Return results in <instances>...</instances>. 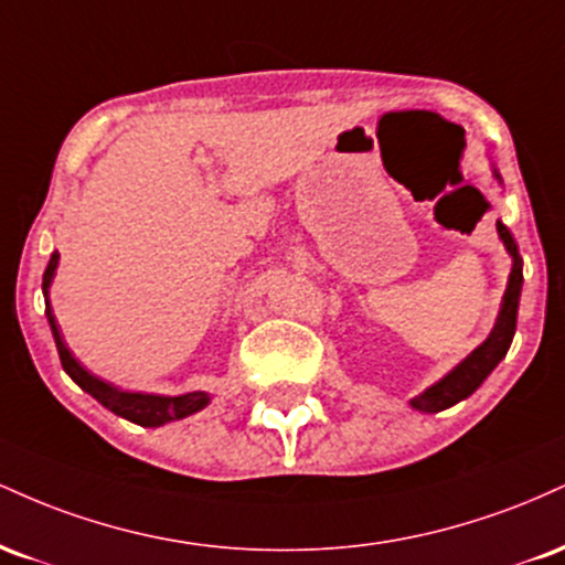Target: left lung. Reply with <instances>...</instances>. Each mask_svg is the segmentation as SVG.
I'll return each instance as SVG.
<instances>
[{"instance_id":"left-lung-1","label":"left lung","mask_w":565,"mask_h":565,"mask_svg":"<svg viewBox=\"0 0 565 565\" xmlns=\"http://www.w3.org/2000/svg\"><path fill=\"white\" fill-rule=\"evenodd\" d=\"M491 170H494V178L502 183L497 167H491ZM497 233H499V238H502L504 249H508L512 268H510L508 289H504L502 308H499L494 329H491V334L486 337L481 345L472 350V353L465 355V359L459 361L451 372H446L444 377H440L438 382H433L430 387H425L419 395L408 398V406H412L414 412L436 414L454 404H459V401L470 398V395L483 385V380L494 372L499 361L508 355L512 337H515L518 302H521V287H523V260H521V252H518L515 238H512V233L508 231V225L497 223Z\"/></svg>"}]
</instances>
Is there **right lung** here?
Returning a JSON list of instances; mask_svg holds the SVG:
<instances>
[{
	"instance_id": "right-lung-1",
	"label": "right lung",
	"mask_w": 565,
	"mask_h": 565,
	"mask_svg": "<svg viewBox=\"0 0 565 565\" xmlns=\"http://www.w3.org/2000/svg\"><path fill=\"white\" fill-rule=\"evenodd\" d=\"M57 260H61V255L53 252V257H50V263H47V270H44V276H42L44 316H47L50 329H53L55 348H57V355H61L63 369H66L68 377L74 380L84 393H89L97 404L111 408L114 414H119V417H125V419H129V423H135L140 427H161L167 423H178V419L191 417V414L201 412V408L210 404V393H204V391H191L183 395L129 393V391H119V387L108 385V382L95 377V374H89L87 369H84L79 361L74 359V353H71L66 342H63L61 327H57L53 308H50V287H53Z\"/></svg>"
}]
</instances>
